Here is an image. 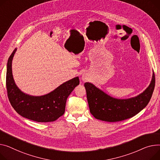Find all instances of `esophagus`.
<instances>
[{
    "label": "esophagus",
    "instance_id": "esophagus-1",
    "mask_svg": "<svg viewBox=\"0 0 160 160\" xmlns=\"http://www.w3.org/2000/svg\"><path fill=\"white\" fill-rule=\"evenodd\" d=\"M82 80H83V81H86V77H82Z\"/></svg>",
    "mask_w": 160,
    "mask_h": 160
}]
</instances>
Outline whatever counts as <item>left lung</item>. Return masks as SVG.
I'll return each mask as SVG.
<instances>
[{"mask_svg": "<svg viewBox=\"0 0 160 160\" xmlns=\"http://www.w3.org/2000/svg\"><path fill=\"white\" fill-rule=\"evenodd\" d=\"M84 86L90 112L94 118L109 122H119L132 118L146 107L154 89L155 75L153 72L151 83L143 92L126 100L113 98L88 82Z\"/></svg>", "mask_w": 160, "mask_h": 160, "instance_id": "8db88e82", "label": "left lung"}]
</instances>
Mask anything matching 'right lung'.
Here are the masks:
<instances>
[{"label": "right lung", "mask_w": 160, "mask_h": 160, "mask_svg": "<svg viewBox=\"0 0 160 160\" xmlns=\"http://www.w3.org/2000/svg\"><path fill=\"white\" fill-rule=\"evenodd\" d=\"M15 49L7 64L6 89L9 101L18 114L37 122L57 120L65 112L68 97L80 83L78 77L62 84L51 92L42 97H31L21 91L15 85L12 75V63Z\"/></svg>", "instance_id": "obj_1"}]
</instances>
